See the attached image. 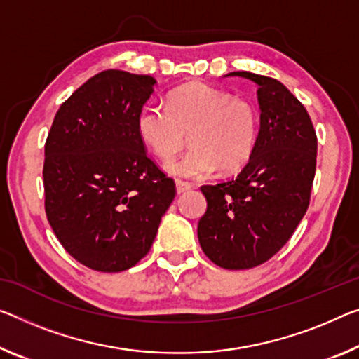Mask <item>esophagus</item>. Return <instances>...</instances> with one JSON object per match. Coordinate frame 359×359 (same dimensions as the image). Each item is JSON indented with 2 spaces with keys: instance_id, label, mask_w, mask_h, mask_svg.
Here are the masks:
<instances>
[{
  "instance_id": "obj_1",
  "label": "esophagus",
  "mask_w": 359,
  "mask_h": 359,
  "mask_svg": "<svg viewBox=\"0 0 359 359\" xmlns=\"http://www.w3.org/2000/svg\"><path fill=\"white\" fill-rule=\"evenodd\" d=\"M192 189V184H189V183H186V181H176V192H178V194H183V192H186V191H191Z\"/></svg>"
}]
</instances>
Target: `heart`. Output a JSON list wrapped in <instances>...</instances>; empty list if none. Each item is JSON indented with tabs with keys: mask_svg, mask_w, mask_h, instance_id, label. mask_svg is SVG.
Returning a JSON list of instances; mask_svg holds the SVG:
<instances>
[{
	"mask_svg": "<svg viewBox=\"0 0 359 359\" xmlns=\"http://www.w3.org/2000/svg\"><path fill=\"white\" fill-rule=\"evenodd\" d=\"M136 130L144 146L162 161L178 154L189 135L192 149L165 163V172L175 178L202 180L218 168L237 172L250 161L260 117L247 99L205 83H191L175 90L167 107H142Z\"/></svg>",
	"mask_w": 359,
	"mask_h": 359,
	"instance_id": "1",
	"label": "heart"
}]
</instances>
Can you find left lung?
I'll return each instance as SVG.
<instances>
[{
  "instance_id": "obj_1",
  "label": "left lung",
  "mask_w": 359,
  "mask_h": 359,
  "mask_svg": "<svg viewBox=\"0 0 359 359\" xmlns=\"http://www.w3.org/2000/svg\"><path fill=\"white\" fill-rule=\"evenodd\" d=\"M258 86L260 130L255 151L241 173L202 186L207 212L198 244L226 269L268 262L305 217L316 172L318 140L303 104L280 81L252 72H231Z\"/></svg>"
}]
</instances>
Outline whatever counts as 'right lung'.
Segmentation results:
<instances>
[{"label":"right lung","mask_w":359,"mask_h":359,"mask_svg":"<svg viewBox=\"0 0 359 359\" xmlns=\"http://www.w3.org/2000/svg\"><path fill=\"white\" fill-rule=\"evenodd\" d=\"M156 83L104 70L59 107L48 135V222L64 249L96 271H125L146 257L176 194L136 130Z\"/></svg>","instance_id":"add662e5"}]
</instances>
